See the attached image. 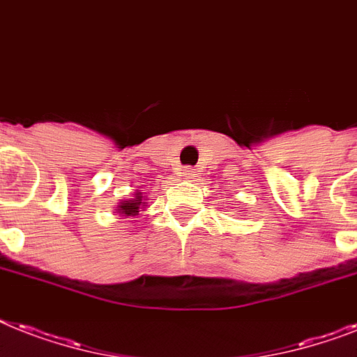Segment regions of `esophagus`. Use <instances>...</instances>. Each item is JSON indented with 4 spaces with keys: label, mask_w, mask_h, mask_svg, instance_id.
I'll return each mask as SVG.
<instances>
[{
    "label": "esophagus",
    "mask_w": 357,
    "mask_h": 357,
    "mask_svg": "<svg viewBox=\"0 0 357 357\" xmlns=\"http://www.w3.org/2000/svg\"><path fill=\"white\" fill-rule=\"evenodd\" d=\"M181 176H183L185 181H194V179L198 178V174H196V170L194 169H183Z\"/></svg>",
    "instance_id": "1"
}]
</instances>
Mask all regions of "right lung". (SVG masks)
I'll use <instances>...</instances> for the list:
<instances>
[{"label": "right lung", "mask_w": 357, "mask_h": 357, "mask_svg": "<svg viewBox=\"0 0 357 357\" xmlns=\"http://www.w3.org/2000/svg\"><path fill=\"white\" fill-rule=\"evenodd\" d=\"M143 207H146V196H144L143 192L135 190L132 198L121 199L119 205H115L113 211H115L119 216H123V218H133V216H137L139 211Z\"/></svg>", "instance_id": "right-lung-1"}]
</instances>
